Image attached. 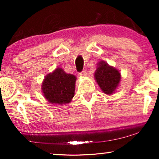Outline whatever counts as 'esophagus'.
<instances>
[{"mask_svg":"<svg viewBox=\"0 0 159 159\" xmlns=\"http://www.w3.org/2000/svg\"><path fill=\"white\" fill-rule=\"evenodd\" d=\"M80 77H86L87 76V71L86 70H83L82 72L80 73Z\"/></svg>","mask_w":159,"mask_h":159,"instance_id":"34e87169","label":"esophagus"}]
</instances>
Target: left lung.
<instances>
[{"instance_id": "1", "label": "left lung", "mask_w": 159, "mask_h": 159, "mask_svg": "<svg viewBox=\"0 0 159 159\" xmlns=\"http://www.w3.org/2000/svg\"><path fill=\"white\" fill-rule=\"evenodd\" d=\"M94 77L103 93L108 95L115 93L121 79L119 70L104 61L98 63Z\"/></svg>"}]
</instances>
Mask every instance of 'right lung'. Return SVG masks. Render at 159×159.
<instances>
[{
	"label": "right lung",
	"instance_id": "obj_1",
	"mask_svg": "<svg viewBox=\"0 0 159 159\" xmlns=\"http://www.w3.org/2000/svg\"><path fill=\"white\" fill-rule=\"evenodd\" d=\"M76 80L75 75L67 74L58 67L43 80L41 85L43 96L51 103L68 104L75 96Z\"/></svg>",
	"mask_w": 159,
	"mask_h": 159
}]
</instances>
